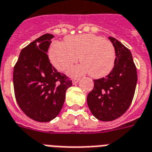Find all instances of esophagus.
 <instances>
[{
    "label": "esophagus",
    "instance_id": "esophagus-1",
    "mask_svg": "<svg viewBox=\"0 0 152 152\" xmlns=\"http://www.w3.org/2000/svg\"><path fill=\"white\" fill-rule=\"evenodd\" d=\"M79 81H80L79 78H77V79H74V80H73V82H72L73 85H76V84L79 82Z\"/></svg>",
    "mask_w": 152,
    "mask_h": 152
}]
</instances>
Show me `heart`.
<instances>
[{
	"label": "heart",
	"instance_id": "1",
	"mask_svg": "<svg viewBox=\"0 0 152 152\" xmlns=\"http://www.w3.org/2000/svg\"><path fill=\"white\" fill-rule=\"evenodd\" d=\"M82 64L68 70V75L78 77L88 74L94 78L108 75L115 63V49L107 39L92 34L69 36L65 42H55L49 48V59L57 70H67L77 63Z\"/></svg>",
	"mask_w": 152,
	"mask_h": 152
}]
</instances>
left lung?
I'll return each instance as SVG.
<instances>
[{"mask_svg":"<svg viewBox=\"0 0 152 152\" xmlns=\"http://www.w3.org/2000/svg\"><path fill=\"white\" fill-rule=\"evenodd\" d=\"M108 38L115 49V66L105 77L93 80L94 87L87 96L93 116L104 122L116 119L128 110L137 82V68L130 51L115 37Z\"/></svg>","mask_w":152,"mask_h":152,"instance_id":"obj_1","label":"left lung"}]
</instances>
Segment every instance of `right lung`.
Returning a JSON list of instances; mask_svg holds the SVG:
<instances>
[{
    "instance_id": "add662e5",
    "label": "right lung",
    "mask_w": 152,
    "mask_h": 152,
    "mask_svg": "<svg viewBox=\"0 0 152 152\" xmlns=\"http://www.w3.org/2000/svg\"><path fill=\"white\" fill-rule=\"evenodd\" d=\"M46 34L21 51L13 70L15 96L19 107L34 121L50 122L59 115L66 92L72 86L57 71L47 56L51 39Z\"/></svg>"
}]
</instances>
